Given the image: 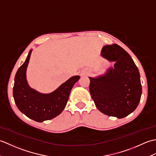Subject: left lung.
I'll use <instances>...</instances> for the list:
<instances>
[{"mask_svg": "<svg viewBox=\"0 0 156 156\" xmlns=\"http://www.w3.org/2000/svg\"><path fill=\"white\" fill-rule=\"evenodd\" d=\"M101 55L115 64L104 74L89 77L91 97L102 113L122 119L133 112L140 101V72L130 55L117 44L104 46Z\"/></svg>", "mask_w": 156, "mask_h": 156, "instance_id": "obj_1", "label": "left lung"}]
</instances>
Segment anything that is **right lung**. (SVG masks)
<instances>
[{"label": "right lung", "mask_w": 156, "mask_h": 156, "mask_svg": "<svg viewBox=\"0 0 156 156\" xmlns=\"http://www.w3.org/2000/svg\"><path fill=\"white\" fill-rule=\"evenodd\" d=\"M32 49L23 64L16 73L13 87V97L16 107L22 113L37 122L57 117L64 110L69 93L80 76H74L50 93L44 94L31 88L27 80V68Z\"/></svg>", "instance_id": "obj_1"}]
</instances>
